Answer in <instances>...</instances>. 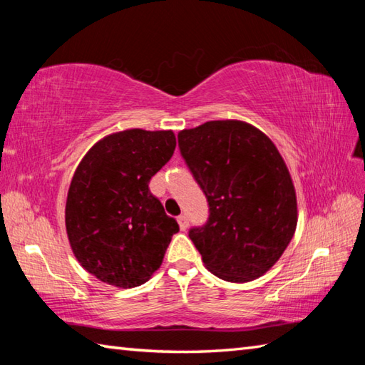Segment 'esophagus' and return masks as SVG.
<instances>
[{"label": "esophagus", "mask_w": 365, "mask_h": 365, "mask_svg": "<svg viewBox=\"0 0 365 365\" xmlns=\"http://www.w3.org/2000/svg\"><path fill=\"white\" fill-rule=\"evenodd\" d=\"M177 221H178V226H180V229L182 230H187L188 229V218L185 215H180L177 218Z\"/></svg>", "instance_id": "esophagus-1"}]
</instances>
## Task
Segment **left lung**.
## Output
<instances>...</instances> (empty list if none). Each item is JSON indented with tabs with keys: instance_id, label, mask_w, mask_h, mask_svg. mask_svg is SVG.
I'll return each instance as SVG.
<instances>
[{
	"instance_id": "1",
	"label": "left lung",
	"mask_w": 365,
	"mask_h": 365,
	"mask_svg": "<svg viewBox=\"0 0 365 365\" xmlns=\"http://www.w3.org/2000/svg\"><path fill=\"white\" fill-rule=\"evenodd\" d=\"M178 145L210 207L190 238L205 268L227 282H250L281 259L298 222L297 192L271 139L243 120L182 130Z\"/></svg>"
}]
</instances>
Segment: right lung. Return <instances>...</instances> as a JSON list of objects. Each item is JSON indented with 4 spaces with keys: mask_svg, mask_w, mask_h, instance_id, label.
I'll return each mask as SVG.
<instances>
[{
    "mask_svg": "<svg viewBox=\"0 0 365 365\" xmlns=\"http://www.w3.org/2000/svg\"><path fill=\"white\" fill-rule=\"evenodd\" d=\"M173 130L130 128L91 147L72 177L66 230L80 265L98 281L131 289L161 265L178 224L149 190L175 150Z\"/></svg>",
    "mask_w": 365,
    "mask_h": 365,
    "instance_id": "obj_1",
    "label": "right lung"
}]
</instances>
